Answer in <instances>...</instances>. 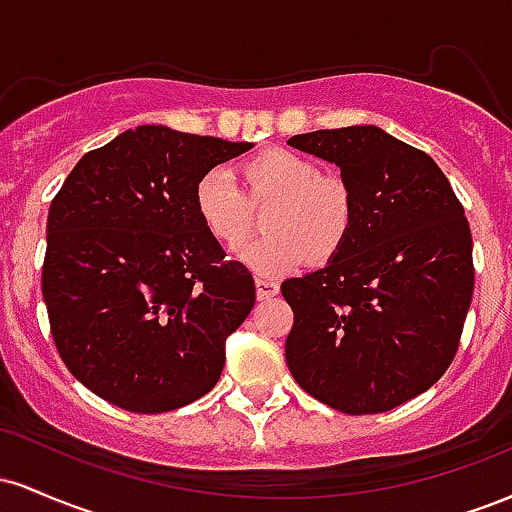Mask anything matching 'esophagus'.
<instances>
[{
    "label": "esophagus",
    "instance_id": "1",
    "mask_svg": "<svg viewBox=\"0 0 512 512\" xmlns=\"http://www.w3.org/2000/svg\"><path fill=\"white\" fill-rule=\"evenodd\" d=\"M255 289H257V298H260V301H272L276 293H279V284L272 279H262V276H257Z\"/></svg>",
    "mask_w": 512,
    "mask_h": 512
}]
</instances>
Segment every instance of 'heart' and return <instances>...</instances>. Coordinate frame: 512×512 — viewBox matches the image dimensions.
Masks as SVG:
<instances>
[{
    "label": "heart",
    "instance_id": "heart-1",
    "mask_svg": "<svg viewBox=\"0 0 512 512\" xmlns=\"http://www.w3.org/2000/svg\"><path fill=\"white\" fill-rule=\"evenodd\" d=\"M240 185L226 168H211L195 187V209L209 236L236 250L255 233V209H269L267 238L240 252L257 274H281L308 260L325 264L351 236L356 199L342 178L322 175L308 156L267 149L240 163Z\"/></svg>",
    "mask_w": 512,
    "mask_h": 512
}]
</instances>
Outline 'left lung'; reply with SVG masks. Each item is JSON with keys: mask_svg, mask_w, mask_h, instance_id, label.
<instances>
[{"mask_svg": "<svg viewBox=\"0 0 512 512\" xmlns=\"http://www.w3.org/2000/svg\"><path fill=\"white\" fill-rule=\"evenodd\" d=\"M289 144L339 168L356 216L334 260L281 284L293 310L286 363L327 407L390 411L438 383L455 358L474 291L464 209L431 156L375 125Z\"/></svg>", "mask_w": 512, "mask_h": 512, "instance_id": "left-lung-1", "label": "left lung"}]
</instances>
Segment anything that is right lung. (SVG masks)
Returning a JSON list of instances; mask_svg holds the SVG:
<instances>
[{"instance_id":"add662e5","label":"right lung","mask_w":512,"mask_h":512,"mask_svg":"<svg viewBox=\"0 0 512 512\" xmlns=\"http://www.w3.org/2000/svg\"><path fill=\"white\" fill-rule=\"evenodd\" d=\"M250 149L142 125L88 151L64 180L48 214L43 298L64 366L93 395L161 414L219 383L255 281L209 236L195 187Z\"/></svg>"}]
</instances>
